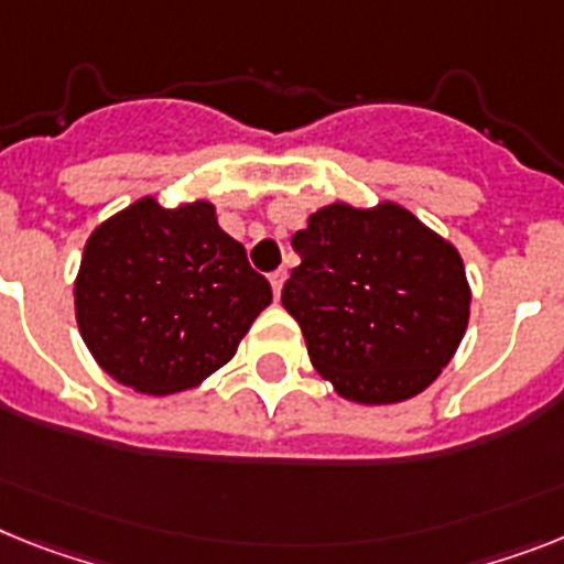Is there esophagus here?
Here are the masks:
<instances>
[{"instance_id":"34e87169","label":"esophagus","mask_w":564,"mask_h":564,"mask_svg":"<svg viewBox=\"0 0 564 564\" xmlns=\"http://www.w3.org/2000/svg\"><path fill=\"white\" fill-rule=\"evenodd\" d=\"M269 283H272V292H274V297H281L283 283H286V269H278V272H272V274H269Z\"/></svg>"}]
</instances>
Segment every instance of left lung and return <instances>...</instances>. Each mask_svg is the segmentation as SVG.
<instances>
[{
	"instance_id": "obj_1",
	"label": "left lung",
	"mask_w": 564,
	"mask_h": 564,
	"mask_svg": "<svg viewBox=\"0 0 564 564\" xmlns=\"http://www.w3.org/2000/svg\"><path fill=\"white\" fill-rule=\"evenodd\" d=\"M301 263L281 304L312 367L352 404H399L427 390L470 321L456 246L392 200L329 203L292 238Z\"/></svg>"
}]
</instances>
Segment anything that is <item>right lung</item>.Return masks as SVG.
<instances>
[{
    "instance_id": "right-lung-1",
    "label": "right lung",
    "mask_w": 564,
    "mask_h": 564,
    "mask_svg": "<svg viewBox=\"0 0 564 564\" xmlns=\"http://www.w3.org/2000/svg\"><path fill=\"white\" fill-rule=\"evenodd\" d=\"M269 304L272 286L209 200L165 209L145 194L106 217L85 240L74 281V315L94 361L145 395L203 384Z\"/></svg>"
}]
</instances>
